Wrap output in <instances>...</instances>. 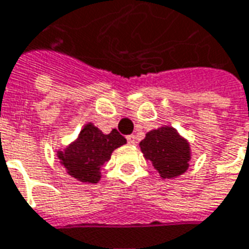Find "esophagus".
I'll use <instances>...</instances> for the list:
<instances>
[{
  "label": "esophagus",
  "instance_id": "34e87169",
  "mask_svg": "<svg viewBox=\"0 0 249 249\" xmlns=\"http://www.w3.org/2000/svg\"><path fill=\"white\" fill-rule=\"evenodd\" d=\"M127 142L130 144H135L137 143V137L133 135V134H131V135H127Z\"/></svg>",
  "mask_w": 249,
  "mask_h": 249
}]
</instances>
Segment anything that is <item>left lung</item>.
I'll use <instances>...</instances> for the list:
<instances>
[{
    "label": "left lung",
    "instance_id": "left-lung-1",
    "mask_svg": "<svg viewBox=\"0 0 249 249\" xmlns=\"http://www.w3.org/2000/svg\"><path fill=\"white\" fill-rule=\"evenodd\" d=\"M141 150L150 160L162 178L181 176L189 167V143L181 138L173 127H161L146 134Z\"/></svg>",
    "mask_w": 249,
    "mask_h": 249
}]
</instances>
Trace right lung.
<instances>
[{"label": "right lung", "instance_id": "right-lung-1", "mask_svg": "<svg viewBox=\"0 0 249 249\" xmlns=\"http://www.w3.org/2000/svg\"><path fill=\"white\" fill-rule=\"evenodd\" d=\"M124 143L126 138L115 128L110 134H103L92 123H88L79 138L57 154L70 176L82 182L96 184L100 179V166L110 160L116 147Z\"/></svg>", "mask_w": 249, "mask_h": 249}]
</instances>
